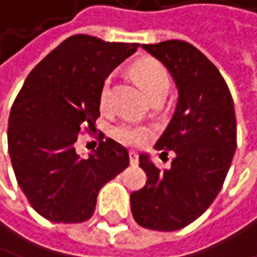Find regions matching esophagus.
Segmentation results:
<instances>
[{
    "label": "esophagus",
    "instance_id": "esophagus-1",
    "mask_svg": "<svg viewBox=\"0 0 257 257\" xmlns=\"http://www.w3.org/2000/svg\"><path fill=\"white\" fill-rule=\"evenodd\" d=\"M130 161H131L133 166H137L139 164V155H137V152H134V151L130 152Z\"/></svg>",
    "mask_w": 257,
    "mask_h": 257
}]
</instances>
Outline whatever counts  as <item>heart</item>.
<instances>
[{
    "label": "heart",
    "instance_id": "heart-1",
    "mask_svg": "<svg viewBox=\"0 0 257 257\" xmlns=\"http://www.w3.org/2000/svg\"><path fill=\"white\" fill-rule=\"evenodd\" d=\"M136 73L149 97H152L157 93L167 94L170 78L163 64H160L155 60H143L136 66ZM108 99H109V81H105L100 91V105L105 106L108 103ZM114 136L117 137V140H120L124 145L139 146L146 142L149 136V130L134 123H121L115 127Z\"/></svg>",
    "mask_w": 257,
    "mask_h": 257
}]
</instances>
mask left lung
<instances>
[{"instance_id":"left-lung-1","label":"left lung","mask_w":257,"mask_h":257,"mask_svg":"<svg viewBox=\"0 0 257 257\" xmlns=\"http://www.w3.org/2000/svg\"><path fill=\"white\" fill-rule=\"evenodd\" d=\"M170 72L178 103L155 149L175 152L160 170L140 155L146 185L131 194L134 220L152 230L173 232L197 220L218 196L236 149L232 94L218 69L191 43L166 40L143 45Z\"/></svg>"}]
</instances>
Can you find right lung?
Segmentation results:
<instances>
[{
  "mask_svg": "<svg viewBox=\"0 0 257 257\" xmlns=\"http://www.w3.org/2000/svg\"><path fill=\"white\" fill-rule=\"evenodd\" d=\"M139 46L70 36L27 76L10 111L7 142L16 181L43 218L87 221L99 190L130 166L127 151L111 139L87 158L76 154V140L100 115L103 81Z\"/></svg>",
  "mask_w": 257,
  "mask_h": 257,
  "instance_id": "add662e5",
  "label": "right lung"
}]
</instances>
